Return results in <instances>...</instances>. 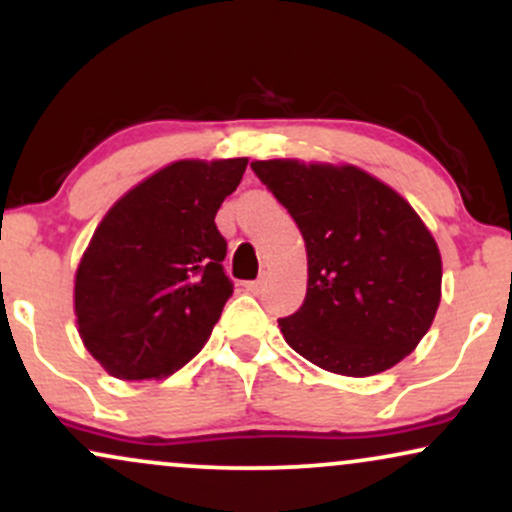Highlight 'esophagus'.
Wrapping results in <instances>:
<instances>
[{"label": "esophagus", "mask_w": 512, "mask_h": 512, "mask_svg": "<svg viewBox=\"0 0 512 512\" xmlns=\"http://www.w3.org/2000/svg\"><path fill=\"white\" fill-rule=\"evenodd\" d=\"M264 286V279H255V281H245V291L250 293H260Z\"/></svg>", "instance_id": "obj_1"}]
</instances>
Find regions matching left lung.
Masks as SVG:
<instances>
[{
    "instance_id": "8db88e82",
    "label": "left lung",
    "mask_w": 512,
    "mask_h": 512,
    "mask_svg": "<svg viewBox=\"0 0 512 512\" xmlns=\"http://www.w3.org/2000/svg\"><path fill=\"white\" fill-rule=\"evenodd\" d=\"M250 168L293 216L308 252L305 301L279 320L291 349L351 378L411 354L436 317L443 264L407 199L356 166L274 158Z\"/></svg>"
}]
</instances>
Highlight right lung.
Wrapping results in <instances>:
<instances>
[{"instance_id":"add662e5","label":"right lung","mask_w":512,"mask_h":512,"mask_svg":"<svg viewBox=\"0 0 512 512\" xmlns=\"http://www.w3.org/2000/svg\"><path fill=\"white\" fill-rule=\"evenodd\" d=\"M245 166L175 161L98 223L76 269L74 310L88 354L110 375L166 378L207 344L233 293L214 219Z\"/></svg>"}]
</instances>
